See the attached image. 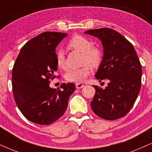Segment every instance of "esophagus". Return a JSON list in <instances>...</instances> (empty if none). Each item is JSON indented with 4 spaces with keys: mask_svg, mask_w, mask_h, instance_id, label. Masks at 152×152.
<instances>
[{
    "mask_svg": "<svg viewBox=\"0 0 152 152\" xmlns=\"http://www.w3.org/2000/svg\"><path fill=\"white\" fill-rule=\"evenodd\" d=\"M84 87V85L83 84H80V83H76V88L77 89H80L82 88H83Z\"/></svg>",
    "mask_w": 152,
    "mask_h": 152,
    "instance_id": "obj_1",
    "label": "esophagus"
}]
</instances>
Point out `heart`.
<instances>
[{
    "mask_svg": "<svg viewBox=\"0 0 152 152\" xmlns=\"http://www.w3.org/2000/svg\"><path fill=\"white\" fill-rule=\"evenodd\" d=\"M68 47L83 53V63L87 64L92 67H97L102 60V52L99 47L93 46L92 42L82 35H75L68 42ZM56 62L59 68H66L65 57L64 51L59 50L56 53ZM91 74L90 66L86 64L79 69L68 70L65 74V79L73 83L83 82Z\"/></svg>",
    "mask_w": 152,
    "mask_h": 152,
    "instance_id": "1",
    "label": "heart"
}]
</instances>
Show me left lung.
Here are the masks:
<instances>
[{
  "label": "left lung",
  "mask_w": 152,
  "mask_h": 152,
  "mask_svg": "<svg viewBox=\"0 0 152 152\" xmlns=\"http://www.w3.org/2000/svg\"><path fill=\"white\" fill-rule=\"evenodd\" d=\"M85 33L98 37L104 47V56L95 78L108 86H97L91 107L95 114L107 120H115L129 112L141 88L142 66L130 42L108 28L93 29Z\"/></svg>",
  "instance_id": "8db88e82"
}]
</instances>
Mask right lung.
Returning a JSON list of instances; mask_svg holds the SVG:
<instances>
[{
  "mask_svg": "<svg viewBox=\"0 0 152 152\" xmlns=\"http://www.w3.org/2000/svg\"><path fill=\"white\" fill-rule=\"evenodd\" d=\"M66 33L45 32L21 48L14 64L12 84L18 108L30 122L48 125L66 110L69 96L76 90L72 83L51 88L50 78L58 70L56 48Z\"/></svg>",
  "mask_w": 152,
  "mask_h": 152,
  "instance_id": "add662e5",
  "label": "right lung"
}]
</instances>
